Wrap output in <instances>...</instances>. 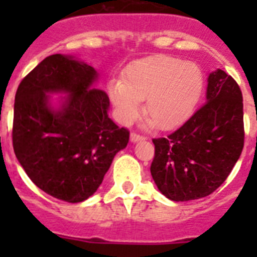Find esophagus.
<instances>
[{"label":"esophagus","mask_w":257,"mask_h":257,"mask_svg":"<svg viewBox=\"0 0 257 257\" xmlns=\"http://www.w3.org/2000/svg\"><path fill=\"white\" fill-rule=\"evenodd\" d=\"M130 140L133 143H138V142H140V140H145V138L144 136H142V135H139V134H135V133H133L130 135Z\"/></svg>","instance_id":"34e87169"}]
</instances>
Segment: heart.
Wrapping results in <instances>:
<instances>
[{
    "instance_id": "heart-1",
    "label": "heart",
    "mask_w": 257,
    "mask_h": 257,
    "mask_svg": "<svg viewBox=\"0 0 257 257\" xmlns=\"http://www.w3.org/2000/svg\"><path fill=\"white\" fill-rule=\"evenodd\" d=\"M203 77L196 64L174 56L156 55L131 63L122 79L108 85L117 119L131 124L145 99L147 126L172 128L183 123L196 106Z\"/></svg>"
}]
</instances>
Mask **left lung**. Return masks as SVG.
<instances>
[{"instance_id": "obj_1", "label": "left lung", "mask_w": 257, "mask_h": 257, "mask_svg": "<svg viewBox=\"0 0 257 257\" xmlns=\"http://www.w3.org/2000/svg\"><path fill=\"white\" fill-rule=\"evenodd\" d=\"M243 143L242 92L229 74L216 69L207 78L206 103L175 133L153 139L152 178L171 201L207 197L228 178Z\"/></svg>"}]
</instances>
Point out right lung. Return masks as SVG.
<instances>
[{
	"label": "right lung",
	"mask_w": 257,
	"mask_h": 257,
	"mask_svg": "<svg viewBox=\"0 0 257 257\" xmlns=\"http://www.w3.org/2000/svg\"><path fill=\"white\" fill-rule=\"evenodd\" d=\"M97 72L76 56L55 54L20 82L14 104L13 145L33 183L78 203L103 183L130 133L109 118V97L94 87ZM65 95L55 105L51 95Z\"/></svg>",
	"instance_id": "1"
}]
</instances>
